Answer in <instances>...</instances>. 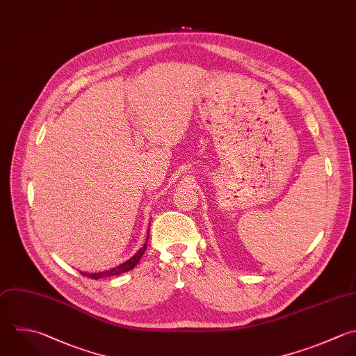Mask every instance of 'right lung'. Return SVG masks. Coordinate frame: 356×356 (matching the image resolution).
Returning a JSON list of instances; mask_svg holds the SVG:
<instances>
[{
    "instance_id": "1",
    "label": "right lung",
    "mask_w": 356,
    "mask_h": 356,
    "mask_svg": "<svg viewBox=\"0 0 356 356\" xmlns=\"http://www.w3.org/2000/svg\"><path fill=\"white\" fill-rule=\"evenodd\" d=\"M147 239H149V232H147V238H146V242L143 243V246L131 259H128L127 261H124V263H121V264H118V266H115V267H113L110 270H104V271H99V273H86V271L83 273V271H81V274H83L86 277H90L93 280H99V278H104V277L118 275V274H122V273H127V271L132 270L139 263V260L142 259V256H143V253H145V250L147 248Z\"/></svg>"
}]
</instances>
